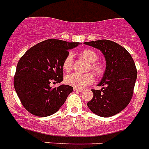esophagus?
I'll return each mask as SVG.
<instances>
[{
    "label": "esophagus",
    "instance_id": "1",
    "mask_svg": "<svg viewBox=\"0 0 149 149\" xmlns=\"http://www.w3.org/2000/svg\"><path fill=\"white\" fill-rule=\"evenodd\" d=\"M74 91H77V92H82L83 91V89H80V88H74Z\"/></svg>",
    "mask_w": 149,
    "mask_h": 149
}]
</instances>
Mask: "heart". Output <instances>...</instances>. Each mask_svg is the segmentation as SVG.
Segmentation results:
<instances>
[{"mask_svg": "<svg viewBox=\"0 0 149 149\" xmlns=\"http://www.w3.org/2000/svg\"><path fill=\"white\" fill-rule=\"evenodd\" d=\"M80 56L90 63V69L97 76H102L104 72V67L101 63L97 61L99 58L98 54L91 49H83L80 52ZM63 69L65 72H70L72 68V56L69 54L63 61ZM94 80V75L91 72L86 74L72 73L65 77L66 84L77 88H83L92 83Z\"/></svg>", "mask_w": 149, "mask_h": 149, "instance_id": "obj_1", "label": "heart"}]
</instances>
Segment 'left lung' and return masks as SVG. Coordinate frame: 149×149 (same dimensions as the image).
Returning a JSON list of instances; mask_svg holds the SVG:
<instances>
[{
    "mask_svg": "<svg viewBox=\"0 0 149 149\" xmlns=\"http://www.w3.org/2000/svg\"><path fill=\"white\" fill-rule=\"evenodd\" d=\"M99 49L104 55L106 69L98 86L92 89L93 97L87 103L93 113L110 117L122 111L131 101L137 79L135 64L128 51L118 44L107 39L85 42Z\"/></svg>",
    "mask_w": 149,
    "mask_h": 149,
    "instance_id": "obj_1",
    "label": "left lung"
}]
</instances>
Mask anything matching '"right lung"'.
<instances>
[{"label": "right lung", "mask_w": 149, "mask_h": 149, "mask_svg": "<svg viewBox=\"0 0 149 149\" xmlns=\"http://www.w3.org/2000/svg\"><path fill=\"white\" fill-rule=\"evenodd\" d=\"M79 42L49 39L30 48L17 65L14 86L21 103L31 114L46 117L61 108L73 91L68 85L52 88L51 82L63 81V61Z\"/></svg>", "instance_id": "1"}]
</instances>
